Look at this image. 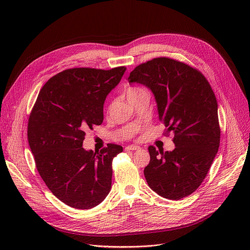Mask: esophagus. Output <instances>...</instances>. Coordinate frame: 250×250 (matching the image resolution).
<instances>
[{"instance_id": "obj_1", "label": "esophagus", "mask_w": 250, "mask_h": 250, "mask_svg": "<svg viewBox=\"0 0 250 250\" xmlns=\"http://www.w3.org/2000/svg\"><path fill=\"white\" fill-rule=\"evenodd\" d=\"M138 149H140V147L137 146H128L125 147V150H126V151H129V150H138Z\"/></svg>"}]
</instances>
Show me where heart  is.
<instances>
[{
	"instance_id": "heart-1",
	"label": "heart",
	"mask_w": 250,
	"mask_h": 250,
	"mask_svg": "<svg viewBox=\"0 0 250 250\" xmlns=\"http://www.w3.org/2000/svg\"><path fill=\"white\" fill-rule=\"evenodd\" d=\"M144 93H147V91L145 89V88H141V87H129L126 89L125 91V96H126V99L127 100H130V99H133L141 94Z\"/></svg>"
}]
</instances>
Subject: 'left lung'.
<instances>
[{"label":"left lung","instance_id":"1","mask_svg":"<svg viewBox=\"0 0 250 250\" xmlns=\"http://www.w3.org/2000/svg\"><path fill=\"white\" fill-rule=\"evenodd\" d=\"M128 82L151 90L166 134L174 132V150L148 147V186L169 200L191 195L204 181L220 146L218 103L209 83L196 68L168 57L136 66Z\"/></svg>","mask_w":250,"mask_h":250}]
</instances>
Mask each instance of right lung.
Here are the masks:
<instances>
[{
	"label": "right lung",
	"mask_w": 250,
	"mask_h": 250,
	"mask_svg": "<svg viewBox=\"0 0 250 250\" xmlns=\"http://www.w3.org/2000/svg\"><path fill=\"white\" fill-rule=\"evenodd\" d=\"M125 69H66L44 84L29 115L35 166L51 193L72 208H92L110 193L113 159L123 146L109 144L94 152L82 146L85 131L102 125L104 100Z\"/></svg>",
	"instance_id": "right-lung-1"
}]
</instances>
